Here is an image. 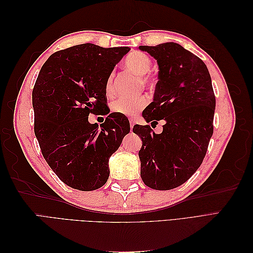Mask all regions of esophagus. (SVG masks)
<instances>
[{"label": "esophagus", "mask_w": 253, "mask_h": 253, "mask_svg": "<svg viewBox=\"0 0 253 253\" xmlns=\"http://www.w3.org/2000/svg\"><path fill=\"white\" fill-rule=\"evenodd\" d=\"M133 126H134V120L129 119V127H131V131L133 129Z\"/></svg>", "instance_id": "34e87169"}]
</instances>
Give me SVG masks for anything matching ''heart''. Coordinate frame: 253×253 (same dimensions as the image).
Wrapping results in <instances>:
<instances>
[{
  "label": "heart",
  "mask_w": 253,
  "mask_h": 253,
  "mask_svg": "<svg viewBox=\"0 0 253 253\" xmlns=\"http://www.w3.org/2000/svg\"><path fill=\"white\" fill-rule=\"evenodd\" d=\"M125 65L128 71L139 76V81L143 87L153 88L155 86L154 80L147 75L152 65L150 57L141 51H132L128 53L125 60ZM113 86V75H110L105 82L106 93H111ZM149 100L148 98L141 95L133 98L121 97L112 103L111 110L114 113L124 115L126 117H133L142 111L147 106Z\"/></svg>",
  "instance_id": "heart-1"
}]
</instances>
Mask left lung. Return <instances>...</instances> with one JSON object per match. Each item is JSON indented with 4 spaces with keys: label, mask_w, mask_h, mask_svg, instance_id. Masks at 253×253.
<instances>
[{
    "label": "left lung",
    "mask_w": 253,
    "mask_h": 253,
    "mask_svg": "<svg viewBox=\"0 0 253 253\" xmlns=\"http://www.w3.org/2000/svg\"><path fill=\"white\" fill-rule=\"evenodd\" d=\"M157 60L154 100L142 113L147 122L165 120L163 133L136 125L142 140L140 175L144 185L171 190L185 183L202 165L213 134L215 96L203 60L177 43L140 46Z\"/></svg>",
    "instance_id": "1"
}]
</instances>
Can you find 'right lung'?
<instances>
[{
  "label": "right lung",
  "mask_w": 253,
  "mask_h": 253,
  "mask_svg": "<svg viewBox=\"0 0 253 253\" xmlns=\"http://www.w3.org/2000/svg\"><path fill=\"white\" fill-rule=\"evenodd\" d=\"M128 50L75 45L52 53L38 76L35 134L44 159L68 187L93 191L109 179V158L128 134L129 122L112 113L99 127L88 115L106 109V79Z\"/></svg>",
  "instance_id": "right-lung-1"
}]
</instances>
